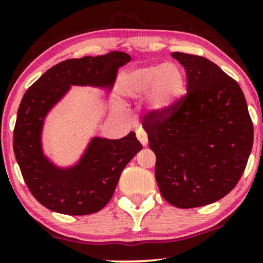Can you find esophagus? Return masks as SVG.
<instances>
[{
  "mask_svg": "<svg viewBox=\"0 0 263 263\" xmlns=\"http://www.w3.org/2000/svg\"><path fill=\"white\" fill-rule=\"evenodd\" d=\"M136 135H137L138 141L141 142L142 146L147 147V144H148V136H147L146 131H144L143 128H137V131H136Z\"/></svg>",
  "mask_w": 263,
  "mask_h": 263,
  "instance_id": "obj_1",
  "label": "esophagus"
}]
</instances>
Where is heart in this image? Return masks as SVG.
Segmentation results:
<instances>
[{
  "mask_svg": "<svg viewBox=\"0 0 263 263\" xmlns=\"http://www.w3.org/2000/svg\"><path fill=\"white\" fill-rule=\"evenodd\" d=\"M119 90L126 99H141L149 92L151 112L163 116L177 106L185 91V74L174 63L144 65L123 75Z\"/></svg>",
  "mask_w": 263,
  "mask_h": 263,
  "instance_id": "obj_1",
  "label": "heart"
}]
</instances>
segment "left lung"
I'll return each mask as SVG.
<instances>
[{
	"instance_id": "left-lung-1",
	"label": "left lung",
	"mask_w": 263,
	"mask_h": 263,
	"mask_svg": "<svg viewBox=\"0 0 263 263\" xmlns=\"http://www.w3.org/2000/svg\"><path fill=\"white\" fill-rule=\"evenodd\" d=\"M185 69L186 95L143 128L156 153L162 197L182 209L204 206L235 188L252 149L253 126L242 90L203 57L172 53Z\"/></svg>"
}]
</instances>
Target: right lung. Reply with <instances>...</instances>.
Returning <instances> with one entry per match:
<instances>
[{
    "label": "right lung",
    "mask_w": 263,
    "mask_h": 263,
    "mask_svg": "<svg viewBox=\"0 0 263 263\" xmlns=\"http://www.w3.org/2000/svg\"><path fill=\"white\" fill-rule=\"evenodd\" d=\"M129 60L122 52L64 60L48 69L23 95L13 131L14 156L33 197L47 209L66 215L101 210L112 198L123 168L142 149L134 131L120 140L95 136L79 161L60 167L45 155L42 142L48 114L71 86L110 91L119 68Z\"/></svg>",
    "instance_id": "obj_1"
}]
</instances>
